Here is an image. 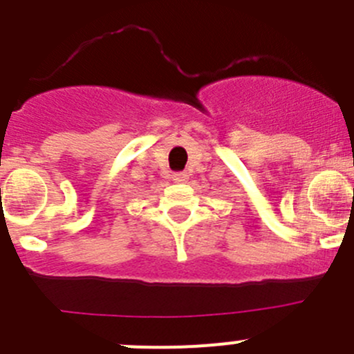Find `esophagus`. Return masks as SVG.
<instances>
[{
  "instance_id": "1",
  "label": "esophagus",
  "mask_w": 354,
  "mask_h": 354,
  "mask_svg": "<svg viewBox=\"0 0 354 354\" xmlns=\"http://www.w3.org/2000/svg\"><path fill=\"white\" fill-rule=\"evenodd\" d=\"M188 180V174L187 173H174L173 174V181L174 183H185Z\"/></svg>"
}]
</instances>
